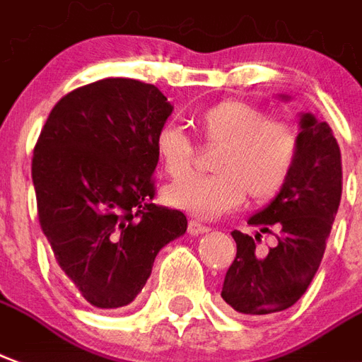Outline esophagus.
<instances>
[{"mask_svg": "<svg viewBox=\"0 0 362 362\" xmlns=\"http://www.w3.org/2000/svg\"><path fill=\"white\" fill-rule=\"evenodd\" d=\"M188 232L189 234H205V232H209V226H205V224H202L199 221H189L188 222Z\"/></svg>", "mask_w": 362, "mask_h": 362, "instance_id": "34e87169", "label": "esophagus"}]
</instances>
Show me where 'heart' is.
<instances>
[{
	"instance_id": "b5f03b06",
	"label": "heart",
	"mask_w": 362,
	"mask_h": 362,
	"mask_svg": "<svg viewBox=\"0 0 362 362\" xmlns=\"http://www.w3.org/2000/svg\"><path fill=\"white\" fill-rule=\"evenodd\" d=\"M197 130L211 146H222L213 176H188L165 189L170 205L199 216L228 213L249 199L264 205L282 194L301 155V130L288 119H269L263 107L242 99H222L197 115ZM155 153L163 170L180 178L192 170L195 146L176 124L155 134Z\"/></svg>"
}]
</instances>
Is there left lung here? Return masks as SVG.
Listing matches in <instances>:
<instances>
[{"instance_id":"obj_1","label":"left lung","mask_w":362,"mask_h":362,"mask_svg":"<svg viewBox=\"0 0 362 362\" xmlns=\"http://www.w3.org/2000/svg\"><path fill=\"white\" fill-rule=\"evenodd\" d=\"M341 199V153L332 128L301 119V155L288 186L269 207L249 218L253 235L234 230L235 259L222 284V299L247 317L280 313L297 303L317 274ZM263 233L279 243L258 249Z\"/></svg>"}]
</instances>
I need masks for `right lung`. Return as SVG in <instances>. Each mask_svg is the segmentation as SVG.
<instances>
[{
    "label": "right lung",
    "instance_id": "obj_1",
    "mask_svg": "<svg viewBox=\"0 0 362 362\" xmlns=\"http://www.w3.org/2000/svg\"><path fill=\"white\" fill-rule=\"evenodd\" d=\"M173 107L155 88L105 78L59 99L32 157L42 232L59 269L98 309L132 301L160 247L188 228L155 205V134Z\"/></svg>",
    "mask_w": 362,
    "mask_h": 362
}]
</instances>
